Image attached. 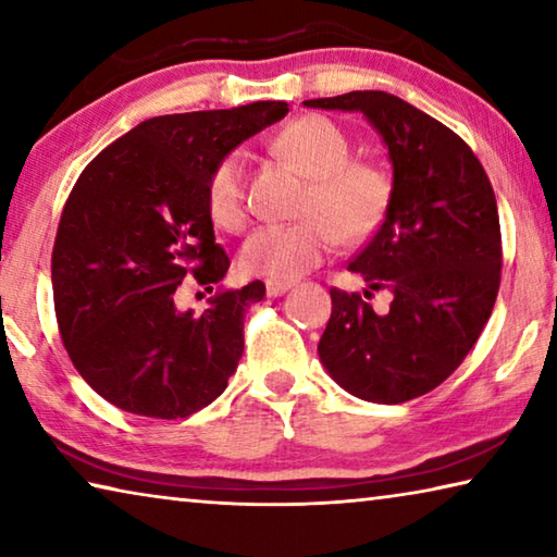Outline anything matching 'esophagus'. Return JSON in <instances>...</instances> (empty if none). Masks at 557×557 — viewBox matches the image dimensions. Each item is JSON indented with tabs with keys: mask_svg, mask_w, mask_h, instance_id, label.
Returning a JSON list of instances; mask_svg holds the SVG:
<instances>
[{
	"mask_svg": "<svg viewBox=\"0 0 557 557\" xmlns=\"http://www.w3.org/2000/svg\"><path fill=\"white\" fill-rule=\"evenodd\" d=\"M265 289H268L270 297H282L285 292L292 289V282H268Z\"/></svg>",
	"mask_w": 557,
	"mask_h": 557,
	"instance_id": "1",
	"label": "esophagus"
}]
</instances>
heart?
Here are the masks:
<instances>
[{
  "label": "heart",
  "instance_id": "1",
  "mask_svg": "<svg viewBox=\"0 0 557 557\" xmlns=\"http://www.w3.org/2000/svg\"><path fill=\"white\" fill-rule=\"evenodd\" d=\"M275 149L301 174L312 178L301 215L289 225H262L238 252L243 275L268 282H292L322 262L338 243L356 245L379 228L391 203V178L379 164L351 159V143L332 120L305 115L292 120L275 137ZM206 206L223 231L248 223L245 162L238 152L225 154L206 182Z\"/></svg>",
  "mask_w": 557,
  "mask_h": 557
}]
</instances>
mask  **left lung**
Here are the masks:
<instances>
[{
	"label": "left lung",
	"mask_w": 557,
	"mask_h": 557,
	"mask_svg": "<svg viewBox=\"0 0 557 557\" xmlns=\"http://www.w3.org/2000/svg\"><path fill=\"white\" fill-rule=\"evenodd\" d=\"M305 106L361 112L393 166L381 228L348 262L369 289L388 292L391 309L379 314L361 295L332 289L319 358L356 398L412 400L455 373L492 317L502 282L494 188L465 139L391 92L354 90Z\"/></svg>",
	"instance_id": "left-lung-1"
}]
</instances>
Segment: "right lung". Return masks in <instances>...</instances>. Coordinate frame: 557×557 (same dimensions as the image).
Returning <instances> with one entry per match:
<instances>
[{
    "mask_svg": "<svg viewBox=\"0 0 557 557\" xmlns=\"http://www.w3.org/2000/svg\"><path fill=\"white\" fill-rule=\"evenodd\" d=\"M262 100L139 122L83 169L61 213L51 282L65 351L120 410L176 420L213 403L243 356V317L260 280L225 289L206 182L219 159L275 125ZM194 276L214 292L201 315L173 292Z\"/></svg>",
    "mask_w": 557,
    "mask_h": 557,
    "instance_id": "1",
    "label": "right lung"
}]
</instances>
